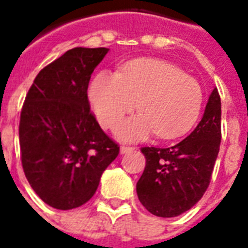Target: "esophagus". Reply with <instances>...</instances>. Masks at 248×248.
Listing matches in <instances>:
<instances>
[{"instance_id":"obj_1","label":"esophagus","mask_w":248,"mask_h":248,"mask_svg":"<svg viewBox=\"0 0 248 248\" xmlns=\"http://www.w3.org/2000/svg\"><path fill=\"white\" fill-rule=\"evenodd\" d=\"M121 155H126V153H130V152L135 151V148L134 147H126V145H124V147H121Z\"/></svg>"}]
</instances>
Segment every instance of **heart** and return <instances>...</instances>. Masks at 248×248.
<instances>
[{"label":"heart","instance_id":"heart-1","mask_svg":"<svg viewBox=\"0 0 248 248\" xmlns=\"http://www.w3.org/2000/svg\"><path fill=\"white\" fill-rule=\"evenodd\" d=\"M90 101L97 120L113 128L136 108L140 114L117 128L122 140L155 135L175 139L184 135L200 116L203 91L196 78L159 59H136L124 64L120 75L101 71L93 79Z\"/></svg>","mask_w":248,"mask_h":248}]
</instances>
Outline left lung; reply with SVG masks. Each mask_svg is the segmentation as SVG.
I'll use <instances>...</instances> for the list:
<instances>
[{
    "label": "left lung",
    "mask_w": 248,
    "mask_h": 248,
    "mask_svg": "<svg viewBox=\"0 0 248 248\" xmlns=\"http://www.w3.org/2000/svg\"><path fill=\"white\" fill-rule=\"evenodd\" d=\"M220 140L221 101L215 87L202 120L186 138L169 148H141L147 162L136 193L144 207L159 217L190 210L208 188Z\"/></svg>",
    "instance_id": "1"
}]
</instances>
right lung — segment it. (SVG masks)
Here are the masks:
<instances>
[{
	"label": "right lung",
	"instance_id": "right-lung-1",
	"mask_svg": "<svg viewBox=\"0 0 248 248\" xmlns=\"http://www.w3.org/2000/svg\"><path fill=\"white\" fill-rule=\"evenodd\" d=\"M109 48L68 50L37 75L20 113L25 177L45 203L72 210L95 194L120 147L90 110L87 87Z\"/></svg>",
	"mask_w": 248,
	"mask_h": 248
}]
</instances>
